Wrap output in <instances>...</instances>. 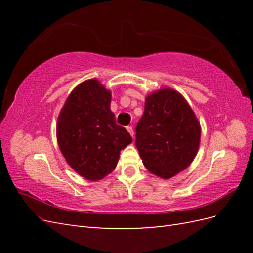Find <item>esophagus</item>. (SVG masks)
Here are the masks:
<instances>
[{
	"label": "esophagus",
	"mask_w": 253,
	"mask_h": 253,
	"mask_svg": "<svg viewBox=\"0 0 253 253\" xmlns=\"http://www.w3.org/2000/svg\"><path fill=\"white\" fill-rule=\"evenodd\" d=\"M126 129H127V131L130 133V136L133 138V129H132V127L131 126H127L126 127Z\"/></svg>",
	"instance_id": "34e87169"
}]
</instances>
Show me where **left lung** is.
<instances>
[{"instance_id": "left-lung-1", "label": "left lung", "mask_w": 253, "mask_h": 253, "mask_svg": "<svg viewBox=\"0 0 253 253\" xmlns=\"http://www.w3.org/2000/svg\"><path fill=\"white\" fill-rule=\"evenodd\" d=\"M136 132L143 165L163 179L185 170L200 146V122L184 96L170 88L147 95Z\"/></svg>"}]
</instances>
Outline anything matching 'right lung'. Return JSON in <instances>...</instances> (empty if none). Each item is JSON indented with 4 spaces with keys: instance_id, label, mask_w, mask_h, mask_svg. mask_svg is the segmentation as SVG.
I'll list each match as a JSON object with an SVG mask.
<instances>
[{
    "instance_id": "obj_1",
    "label": "right lung",
    "mask_w": 253,
    "mask_h": 253,
    "mask_svg": "<svg viewBox=\"0 0 253 253\" xmlns=\"http://www.w3.org/2000/svg\"><path fill=\"white\" fill-rule=\"evenodd\" d=\"M112 93L98 79L75 88L57 118L56 137L68 165L84 178L96 181L116 168L121 150L132 142L111 111Z\"/></svg>"
}]
</instances>
